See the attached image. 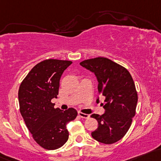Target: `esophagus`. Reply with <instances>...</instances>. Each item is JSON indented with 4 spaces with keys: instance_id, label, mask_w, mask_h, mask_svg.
<instances>
[{
    "instance_id": "obj_1",
    "label": "esophagus",
    "mask_w": 161,
    "mask_h": 161,
    "mask_svg": "<svg viewBox=\"0 0 161 161\" xmlns=\"http://www.w3.org/2000/svg\"><path fill=\"white\" fill-rule=\"evenodd\" d=\"M78 114H79V117L82 118H89V115L88 114H85V113H82L81 112H78Z\"/></svg>"
}]
</instances>
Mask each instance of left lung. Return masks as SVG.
<instances>
[{
	"instance_id": "obj_1",
	"label": "left lung",
	"mask_w": 161,
	"mask_h": 161,
	"mask_svg": "<svg viewBox=\"0 0 161 161\" xmlns=\"http://www.w3.org/2000/svg\"><path fill=\"white\" fill-rule=\"evenodd\" d=\"M80 65L94 72L98 94L105 97L102 104L105 113L91 115L98 123L92 136L102 144H114L126 135L135 115L137 92L133 79L126 68L105 57L86 59Z\"/></svg>"
}]
</instances>
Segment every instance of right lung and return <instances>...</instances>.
Segmentation results:
<instances>
[{"label":"right lung","instance_id":"obj_1","mask_svg":"<svg viewBox=\"0 0 161 161\" xmlns=\"http://www.w3.org/2000/svg\"><path fill=\"white\" fill-rule=\"evenodd\" d=\"M72 61L48 59L33 67L18 91L20 112L33 138L47 150L61 147L68 141L66 124L76 118V110L55 108L62 74Z\"/></svg>","mask_w":161,"mask_h":161}]
</instances>
